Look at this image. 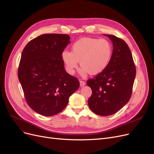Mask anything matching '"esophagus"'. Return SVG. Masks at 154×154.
Segmentation results:
<instances>
[{"label":"esophagus","mask_w":154,"mask_h":154,"mask_svg":"<svg viewBox=\"0 0 154 154\" xmlns=\"http://www.w3.org/2000/svg\"><path fill=\"white\" fill-rule=\"evenodd\" d=\"M80 87H83L85 85V83L83 82V81H80Z\"/></svg>","instance_id":"1"}]
</instances>
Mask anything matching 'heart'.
<instances>
[{"instance_id":"1","label":"heart","mask_w":154,"mask_h":154,"mask_svg":"<svg viewBox=\"0 0 154 154\" xmlns=\"http://www.w3.org/2000/svg\"><path fill=\"white\" fill-rule=\"evenodd\" d=\"M112 55V46L104 38H85L74 43L71 52L63 51L62 58L67 71L72 74L78 68L79 62L83 75L89 73L96 75L109 66Z\"/></svg>"}]
</instances>
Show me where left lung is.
Returning <instances> with one entry per match:
<instances>
[{"instance_id": "obj_1", "label": "left lung", "mask_w": 154, "mask_h": 154, "mask_svg": "<svg viewBox=\"0 0 154 154\" xmlns=\"http://www.w3.org/2000/svg\"><path fill=\"white\" fill-rule=\"evenodd\" d=\"M113 45L109 66L87 85L92 89L88 100L90 109L95 114L107 116L117 112L127 104L132 95L136 77V67L128 45L114 35L103 34Z\"/></svg>"}]
</instances>
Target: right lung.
Masks as SVG:
<instances>
[{"label":"right lung","instance_id":"add662e5","mask_svg":"<svg viewBox=\"0 0 154 154\" xmlns=\"http://www.w3.org/2000/svg\"><path fill=\"white\" fill-rule=\"evenodd\" d=\"M71 42L64 34H44L23 50L18 77L27 104L36 112L52 116L62 112L80 82L64 69L62 53Z\"/></svg>","mask_w":154,"mask_h":154}]
</instances>
